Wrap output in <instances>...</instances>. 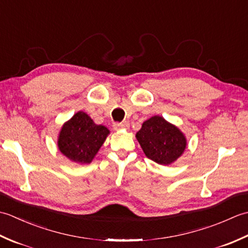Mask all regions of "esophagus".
<instances>
[{
  "mask_svg": "<svg viewBox=\"0 0 248 248\" xmlns=\"http://www.w3.org/2000/svg\"><path fill=\"white\" fill-rule=\"evenodd\" d=\"M114 129L115 130H121V129H129L130 124L128 121H123V123H115L114 124Z\"/></svg>",
  "mask_w": 248,
  "mask_h": 248,
  "instance_id": "1",
  "label": "esophagus"
}]
</instances>
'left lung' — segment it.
<instances>
[{"label": "left lung", "mask_w": 248, "mask_h": 248, "mask_svg": "<svg viewBox=\"0 0 248 248\" xmlns=\"http://www.w3.org/2000/svg\"><path fill=\"white\" fill-rule=\"evenodd\" d=\"M136 140L146 156L161 165L175 162L186 147L184 134L161 116H154L144 121L136 133Z\"/></svg>", "instance_id": "left-lung-1"}]
</instances>
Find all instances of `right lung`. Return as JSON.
<instances>
[{"label":"right lung","instance_id":"add662e5","mask_svg":"<svg viewBox=\"0 0 248 248\" xmlns=\"http://www.w3.org/2000/svg\"><path fill=\"white\" fill-rule=\"evenodd\" d=\"M108 134L107 127L96 124L86 113L80 110L62 124L57 146L70 161L89 164Z\"/></svg>","mask_w":248,"mask_h":248}]
</instances>
